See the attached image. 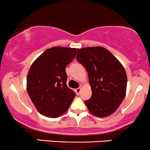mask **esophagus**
Segmentation results:
<instances>
[{
    "label": "esophagus",
    "mask_w": 150,
    "mask_h": 150,
    "mask_svg": "<svg viewBox=\"0 0 150 150\" xmlns=\"http://www.w3.org/2000/svg\"><path fill=\"white\" fill-rule=\"evenodd\" d=\"M80 92H81V88H80V87H78V88H77L76 89H75V92H76L77 95H79V94H80Z\"/></svg>",
    "instance_id": "34e87169"
}]
</instances>
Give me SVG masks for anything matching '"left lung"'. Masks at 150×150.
Instances as JSON below:
<instances>
[{
  "label": "left lung",
  "instance_id": "left-lung-1",
  "mask_svg": "<svg viewBox=\"0 0 150 150\" xmlns=\"http://www.w3.org/2000/svg\"><path fill=\"white\" fill-rule=\"evenodd\" d=\"M76 59L89 75L92 95L85 101L89 111L99 118L112 114L126 92L127 75L123 66L112 53L101 46L77 49Z\"/></svg>",
  "mask_w": 150,
  "mask_h": 150
}]
</instances>
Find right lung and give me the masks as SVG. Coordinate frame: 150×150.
Wrapping results in <instances>:
<instances>
[{
	"label": "right lung",
	"mask_w": 150,
	"mask_h": 150,
	"mask_svg": "<svg viewBox=\"0 0 150 150\" xmlns=\"http://www.w3.org/2000/svg\"><path fill=\"white\" fill-rule=\"evenodd\" d=\"M76 53V49L55 46L46 50L31 65L27 92L41 114L57 118L70 107L76 94L67 86L65 67Z\"/></svg>",
	"instance_id": "1"
}]
</instances>
